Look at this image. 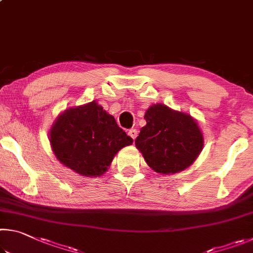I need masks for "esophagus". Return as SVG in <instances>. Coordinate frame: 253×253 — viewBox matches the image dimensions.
Segmentation results:
<instances>
[{
  "mask_svg": "<svg viewBox=\"0 0 253 253\" xmlns=\"http://www.w3.org/2000/svg\"><path fill=\"white\" fill-rule=\"evenodd\" d=\"M128 135H129L132 139H135L137 137V130L135 128H131V129H129V131H128Z\"/></svg>",
  "mask_w": 253,
  "mask_h": 253,
  "instance_id": "obj_1",
  "label": "esophagus"
}]
</instances>
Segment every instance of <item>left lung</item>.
<instances>
[{
    "instance_id": "1",
    "label": "left lung",
    "mask_w": 253,
    "mask_h": 253,
    "mask_svg": "<svg viewBox=\"0 0 253 253\" xmlns=\"http://www.w3.org/2000/svg\"><path fill=\"white\" fill-rule=\"evenodd\" d=\"M135 145L149 168L161 174L181 172L193 164L203 148V134L191 115L156 104L145 113Z\"/></svg>"
}]
</instances>
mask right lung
<instances>
[{"instance_id":"add662e5","label":"right lung","mask_w":253,"mask_h":253,"mask_svg":"<svg viewBox=\"0 0 253 253\" xmlns=\"http://www.w3.org/2000/svg\"><path fill=\"white\" fill-rule=\"evenodd\" d=\"M55 157L83 176H100L116 154L132 144L96 100L68 108L55 119L49 132Z\"/></svg>"}]
</instances>
